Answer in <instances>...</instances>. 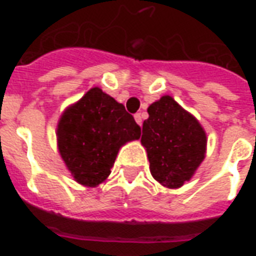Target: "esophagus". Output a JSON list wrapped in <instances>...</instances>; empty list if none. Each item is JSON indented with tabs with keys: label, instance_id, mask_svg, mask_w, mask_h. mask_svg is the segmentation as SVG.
I'll list each match as a JSON object with an SVG mask.
<instances>
[{
	"label": "esophagus",
	"instance_id": "obj_1",
	"mask_svg": "<svg viewBox=\"0 0 256 256\" xmlns=\"http://www.w3.org/2000/svg\"><path fill=\"white\" fill-rule=\"evenodd\" d=\"M134 119H136V122H137V124H142V116H141V114H136L134 115Z\"/></svg>",
	"mask_w": 256,
	"mask_h": 256
}]
</instances>
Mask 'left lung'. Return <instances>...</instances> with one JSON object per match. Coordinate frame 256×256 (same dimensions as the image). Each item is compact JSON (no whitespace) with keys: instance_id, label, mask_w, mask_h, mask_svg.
I'll list each match as a JSON object with an SVG mask.
<instances>
[{"instance_id":"left-lung-1","label":"left lung","mask_w":256,"mask_h":256,"mask_svg":"<svg viewBox=\"0 0 256 256\" xmlns=\"http://www.w3.org/2000/svg\"><path fill=\"white\" fill-rule=\"evenodd\" d=\"M148 114L141 144L146 150L150 174L164 188H181L206 158V132L172 96L152 102Z\"/></svg>"}]
</instances>
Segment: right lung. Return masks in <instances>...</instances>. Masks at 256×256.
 I'll use <instances>...</instances> for the list:
<instances>
[{
    "label": "right lung",
    "instance_id": "right-lung-1",
    "mask_svg": "<svg viewBox=\"0 0 256 256\" xmlns=\"http://www.w3.org/2000/svg\"><path fill=\"white\" fill-rule=\"evenodd\" d=\"M56 136L58 154L74 180L96 188L111 174L120 146L138 140L141 128L123 104L92 88L66 108Z\"/></svg>",
    "mask_w": 256,
    "mask_h": 256
}]
</instances>
